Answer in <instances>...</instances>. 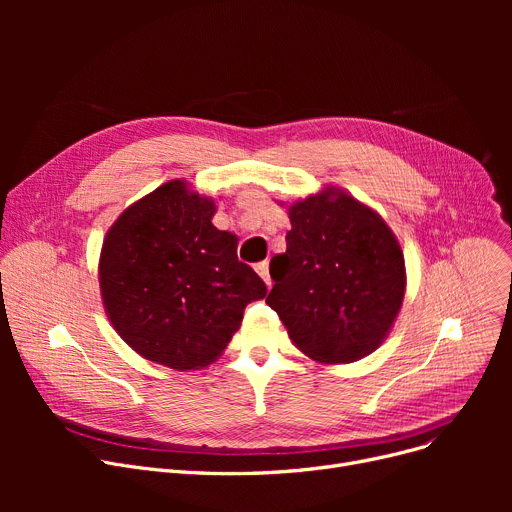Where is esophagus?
Wrapping results in <instances>:
<instances>
[{
	"label": "esophagus",
	"mask_w": 512,
	"mask_h": 512,
	"mask_svg": "<svg viewBox=\"0 0 512 512\" xmlns=\"http://www.w3.org/2000/svg\"><path fill=\"white\" fill-rule=\"evenodd\" d=\"M257 274L263 278V282L267 284V286H272V278H270V261H261V263H257Z\"/></svg>",
	"instance_id": "esophagus-1"
}]
</instances>
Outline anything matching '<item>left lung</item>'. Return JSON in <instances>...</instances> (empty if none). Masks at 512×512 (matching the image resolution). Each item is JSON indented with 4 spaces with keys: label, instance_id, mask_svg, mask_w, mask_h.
Returning a JSON list of instances; mask_svg holds the SVG:
<instances>
[{
    "label": "left lung",
    "instance_id": "8db88e82",
    "mask_svg": "<svg viewBox=\"0 0 512 512\" xmlns=\"http://www.w3.org/2000/svg\"><path fill=\"white\" fill-rule=\"evenodd\" d=\"M288 218L265 303L311 359H363L382 344L405 297L400 245L378 213L332 188L294 203Z\"/></svg>",
    "mask_w": 512,
    "mask_h": 512
}]
</instances>
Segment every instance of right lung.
Instances as JSON below:
<instances>
[{
    "mask_svg": "<svg viewBox=\"0 0 512 512\" xmlns=\"http://www.w3.org/2000/svg\"><path fill=\"white\" fill-rule=\"evenodd\" d=\"M213 211L172 180L128 207L103 240L99 284L116 332L178 371L218 359L245 307L267 294L238 261L236 238L211 224Z\"/></svg>",
    "mask_w": 512,
    "mask_h": 512,
    "instance_id": "right-lung-1",
    "label": "right lung"
}]
</instances>
